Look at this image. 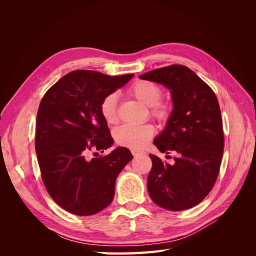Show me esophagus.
<instances>
[{
	"mask_svg": "<svg viewBox=\"0 0 256 256\" xmlns=\"http://www.w3.org/2000/svg\"><path fill=\"white\" fill-rule=\"evenodd\" d=\"M131 154H132V156L136 157V156H138V154H144V152H143V150H140L132 148V150H131Z\"/></svg>",
	"mask_w": 256,
	"mask_h": 256,
	"instance_id": "34e87169",
	"label": "esophagus"
}]
</instances>
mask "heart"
Listing matches in <instances>:
<instances>
[{
    "label": "heart",
    "instance_id": "1",
    "mask_svg": "<svg viewBox=\"0 0 256 256\" xmlns=\"http://www.w3.org/2000/svg\"><path fill=\"white\" fill-rule=\"evenodd\" d=\"M130 96H132L143 104L148 106L150 118L157 120H166L170 116L168 104L161 100L164 96V90L158 84L138 80L134 82L128 90ZM118 96L116 92L106 95L100 104V113L108 124H115L118 120ZM154 134V128L150 124L141 126L122 125L114 131L116 143L130 148H142L150 142Z\"/></svg>",
    "mask_w": 256,
    "mask_h": 256
}]
</instances>
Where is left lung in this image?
<instances>
[{
	"label": "left lung",
	"instance_id": "obj_1",
	"mask_svg": "<svg viewBox=\"0 0 256 256\" xmlns=\"http://www.w3.org/2000/svg\"><path fill=\"white\" fill-rule=\"evenodd\" d=\"M140 78L170 88L174 104L166 129L154 144L161 152L174 150L178 156L171 166L150 154V196L168 210L189 209L207 196L219 175L224 136L218 99L208 84L184 65L154 69Z\"/></svg>",
	"mask_w": 256,
	"mask_h": 256
}]
</instances>
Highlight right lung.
<instances>
[{"label":"right lung","mask_w":256,"mask_h":256,"mask_svg":"<svg viewBox=\"0 0 256 256\" xmlns=\"http://www.w3.org/2000/svg\"><path fill=\"white\" fill-rule=\"evenodd\" d=\"M134 74L110 76L94 70L67 74L46 92L36 118L35 150L49 196L76 216H92L112 202L116 177L132 159L126 147L90 160L113 144L100 104Z\"/></svg>","instance_id":"right-lung-1"}]
</instances>
